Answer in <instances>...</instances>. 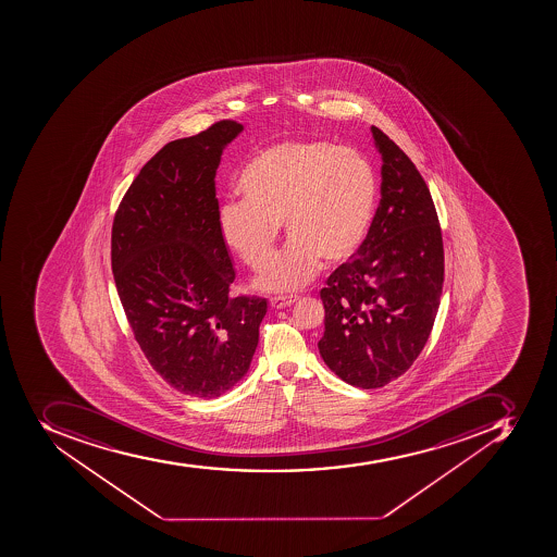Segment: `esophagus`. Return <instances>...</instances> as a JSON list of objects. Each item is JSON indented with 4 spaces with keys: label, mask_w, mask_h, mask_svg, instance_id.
Listing matches in <instances>:
<instances>
[{
    "label": "esophagus",
    "mask_w": 557,
    "mask_h": 557,
    "mask_svg": "<svg viewBox=\"0 0 557 557\" xmlns=\"http://www.w3.org/2000/svg\"><path fill=\"white\" fill-rule=\"evenodd\" d=\"M296 299H298L296 296H273V298H270V305L275 310H281V308L290 307Z\"/></svg>",
    "instance_id": "esophagus-1"
}]
</instances>
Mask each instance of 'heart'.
Wrapping results in <instances>:
<instances>
[{
    "instance_id": "b5f03b06",
    "label": "heart",
    "mask_w": 557,
    "mask_h": 557,
    "mask_svg": "<svg viewBox=\"0 0 557 557\" xmlns=\"http://www.w3.org/2000/svg\"><path fill=\"white\" fill-rule=\"evenodd\" d=\"M242 201L219 213V233L245 267L261 272L281 224L290 242L259 278L273 293L301 289L321 268L338 267L367 240L379 178L358 150L331 141L287 140L253 156L236 178Z\"/></svg>"
}]
</instances>
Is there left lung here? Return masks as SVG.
I'll return each instance as SVG.
<instances>
[{
	"mask_svg": "<svg viewBox=\"0 0 557 557\" xmlns=\"http://www.w3.org/2000/svg\"><path fill=\"white\" fill-rule=\"evenodd\" d=\"M382 156L380 205L367 240L321 289L322 359L339 379L376 389L401 376L433 330L444 287V240L424 178L389 136L371 126Z\"/></svg>",
	"mask_w": 557,
	"mask_h": 557,
	"instance_id": "left-lung-1",
	"label": "left lung"
}]
</instances>
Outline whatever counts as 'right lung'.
<instances>
[{"label": "right lung", "instance_id": "1", "mask_svg": "<svg viewBox=\"0 0 557 557\" xmlns=\"http://www.w3.org/2000/svg\"><path fill=\"white\" fill-rule=\"evenodd\" d=\"M235 121L164 145L141 168L112 226V272L133 335L178 393L218 398L249 371L268 304L231 298L215 172Z\"/></svg>", "mask_w": 557, "mask_h": 557}]
</instances>
